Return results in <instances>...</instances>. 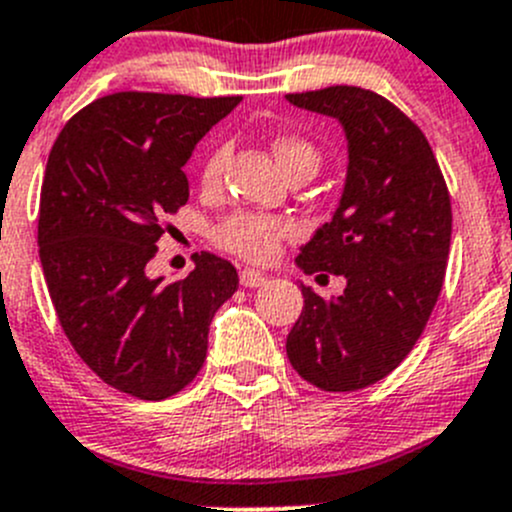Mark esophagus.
Listing matches in <instances>:
<instances>
[{
  "label": "esophagus",
  "mask_w": 512,
  "mask_h": 512,
  "mask_svg": "<svg viewBox=\"0 0 512 512\" xmlns=\"http://www.w3.org/2000/svg\"><path fill=\"white\" fill-rule=\"evenodd\" d=\"M240 283L245 285V288H260V285L267 283V278L257 270H242L240 272Z\"/></svg>",
  "instance_id": "obj_1"
}]
</instances>
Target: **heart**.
Returning <instances> with one entry per match:
<instances>
[{"instance_id":"1","label":"heart","mask_w":512,"mask_h":512,"mask_svg":"<svg viewBox=\"0 0 512 512\" xmlns=\"http://www.w3.org/2000/svg\"><path fill=\"white\" fill-rule=\"evenodd\" d=\"M272 151H275V156H278L280 166L285 171H293L298 166H313V169H318V164H321L318 148L298 136H278L272 141ZM224 164H227V146H214L207 154V159H204L202 184H217ZM293 234L295 224L285 217L237 212L214 229V242L222 250L232 252V255L242 257L247 262H267L278 255L283 240H288Z\"/></svg>"}]
</instances>
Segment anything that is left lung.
I'll use <instances>...</instances> for the list:
<instances>
[{
  "mask_svg": "<svg viewBox=\"0 0 512 512\" xmlns=\"http://www.w3.org/2000/svg\"><path fill=\"white\" fill-rule=\"evenodd\" d=\"M285 98L336 118L348 141L338 209L295 257L318 280L343 275L346 290L326 300L300 285L305 305L285 348L318 389H364L407 358L432 315L450 255V191L417 123L374 90L333 85Z\"/></svg>",
  "mask_w": 512,
  "mask_h": 512,
  "instance_id": "left-lung-1",
  "label": "left lung"
}]
</instances>
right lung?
<instances>
[{"label":"right lung","instance_id":"add662e5","mask_svg":"<svg viewBox=\"0 0 512 512\" xmlns=\"http://www.w3.org/2000/svg\"><path fill=\"white\" fill-rule=\"evenodd\" d=\"M240 100L105 95L65 123L47 159L37 245L52 305L85 364L136 399L161 401L191 384L209 323L240 283L212 252L176 283L146 275L161 222L189 199L184 164Z\"/></svg>","mask_w":512,"mask_h":512}]
</instances>
